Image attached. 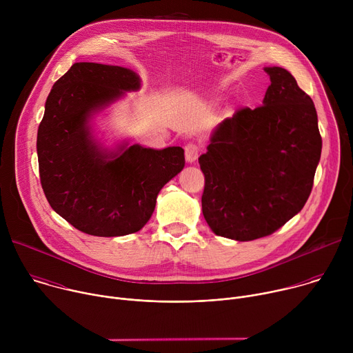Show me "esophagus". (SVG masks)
<instances>
[{
    "label": "esophagus",
    "mask_w": 353,
    "mask_h": 353,
    "mask_svg": "<svg viewBox=\"0 0 353 353\" xmlns=\"http://www.w3.org/2000/svg\"><path fill=\"white\" fill-rule=\"evenodd\" d=\"M184 154H185V159L187 162L192 163L196 158H198V154H199V145L195 143V142H188L185 146H184Z\"/></svg>",
    "instance_id": "1"
}]
</instances>
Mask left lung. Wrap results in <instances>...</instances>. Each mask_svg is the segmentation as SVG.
<instances>
[{
	"label": "left lung",
	"mask_w": 353,
	"mask_h": 353,
	"mask_svg": "<svg viewBox=\"0 0 353 353\" xmlns=\"http://www.w3.org/2000/svg\"><path fill=\"white\" fill-rule=\"evenodd\" d=\"M265 72L263 105L225 119L198 158L204 218L215 234L239 241L270 236L301 211L321 157L312 97L286 70Z\"/></svg>",
	"instance_id": "1"
}]
</instances>
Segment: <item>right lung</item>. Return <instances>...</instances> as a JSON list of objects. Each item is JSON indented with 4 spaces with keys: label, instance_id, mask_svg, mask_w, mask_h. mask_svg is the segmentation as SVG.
<instances>
[{
    "label": "right lung",
    "instance_id": "obj_1",
    "mask_svg": "<svg viewBox=\"0 0 353 353\" xmlns=\"http://www.w3.org/2000/svg\"><path fill=\"white\" fill-rule=\"evenodd\" d=\"M139 88L131 70L75 63L50 90L37 130L44 195L75 229L100 237L135 233L152 215L162 187L184 168V150L132 145L106 154L90 139V112Z\"/></svg>",
    "mask_w": 353,
    "mask_h": 353
}]
</instances>
